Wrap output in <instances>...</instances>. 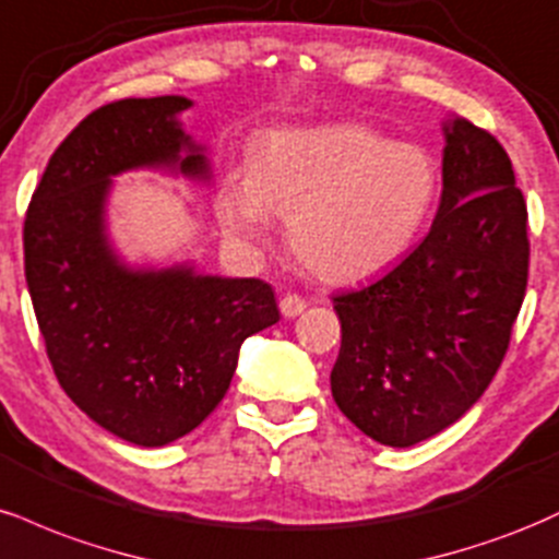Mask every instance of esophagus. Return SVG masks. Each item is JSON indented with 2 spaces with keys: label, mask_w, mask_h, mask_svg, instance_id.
I'll use <instances>...</instances> for the list:
<instances>
[{
  "label": "esophagus",
  "mask_w": 559,
  "mask_h": 559,
  "mask_svg": "<svg viewBox=\"0 0 559 559\" xmlns=\"http://www.w3.org/2000/svg\"><path fill=\"white\" fill-rule=\"evenodd\" d=\"M306 306H308L306 298H304V295H298V293L282 295V300H280L282 317H287V319H293V317H298V313H304Z\"/></svg>",
  "instance_id": "1"
}]
</instances>
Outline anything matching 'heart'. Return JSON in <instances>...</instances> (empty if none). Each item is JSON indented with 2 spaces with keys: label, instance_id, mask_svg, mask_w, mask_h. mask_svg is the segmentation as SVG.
I'll return each instance as SVG.
<instances>
[{
  "label": "heart",
  "instance_id": "1",
  "mask_svg": "<svg viewBox=\"0 0 559 559\" xmlns=\"http://www.w3.org/2000/svg\"><path fill=\"white\" fill-rule=\"evenodd\" d=\"M439 164L418 143L340 122L274 133L219 190L229 235L264 240L269 214L313 277L347 285L390 269L416 242L439 195Z\"/></svg>",
  "mask_w": 559,
  "mask_h": 559
}]
</instances>
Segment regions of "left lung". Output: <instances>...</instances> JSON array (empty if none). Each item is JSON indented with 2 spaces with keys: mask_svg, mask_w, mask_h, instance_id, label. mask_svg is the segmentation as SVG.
<instances>
[{
  "mask_svg": "<svg viewBox=\"0 0 559 559\" xmlns=\"http://www.w3.org/2000/svg\"><path fill=\"white\" fill-rule=\"evenodd\" d=\"M528 255V209L508 151L489 130L455 120L429 235L384 277L332 298L343 326L337 408L390 448L455 424L508 353Z\"/></svg>",
  "mask_w": 559,
  "mask_h": 559,
  "instance_id": "1",
  "label": "left lung"
}]
</instances>
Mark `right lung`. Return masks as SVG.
<instances>
[{
  "label": "right lung",
  "mask_w": 559,
  "mask_h": 559,
  "mask_svg": "<svg viewBox=\"0 0 559 559\" xmlns=\"http://www.w3.org/2000/svg\"><path fill=\"white\" fill-rule=\"evenodd\" d=\"M182 96L120 98L59 143L23 225L25 282L57 382L124 442L159 448L193 431L233 382L242 340L277 324L264 280L199 277L190 269L128 272L102 227L109 175L143 164H206L177 111Z\"/></svg>",
  "instance_id": "obj_1"
}]
</instances>
